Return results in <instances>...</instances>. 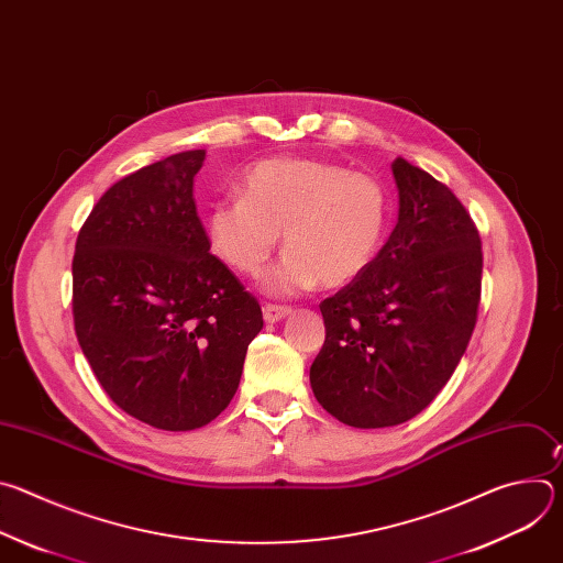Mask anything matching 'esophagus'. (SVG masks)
<instances>
[{"instance_id":"34e87169","label":"esophagus","mask_w":563,"mask_h":563,"mask_svg":"<svg viewBox=\"0 0 563 563\" xmlns=\"http://www.w3.org/2000/svg\"><path fill=\"white\" fill-rule=\"evenodd\" d=\"M287 313H291V307H287V305L267 302V305L263 307V318L267 320V323H278V320L285 318Z\"/></svg>"}]
</instances>
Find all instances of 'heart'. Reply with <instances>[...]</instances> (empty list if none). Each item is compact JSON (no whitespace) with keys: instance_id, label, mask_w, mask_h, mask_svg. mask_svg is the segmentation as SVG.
<instances>
[{"instance_id":"heart-1","label":"heart","mask_w":563,"mask_h":563,"mask_svg":"<svg viewBox=\"0 0 563 563\" xmlns=\"http://www.w3.org/2000/svg\"><path fill=\"white\" fill-rule=\"evenodd\" d=\"M387 227L380 180L309 157L263 159L245 174L243 198H222L207 216L213 254L245 276L265 269L283 233L287 254L267 276L272 294L352 283L376 261Z\"/></svg>"}]
</instances>
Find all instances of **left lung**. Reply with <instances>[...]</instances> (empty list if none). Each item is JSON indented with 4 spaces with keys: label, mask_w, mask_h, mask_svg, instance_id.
<instances>
[{
    "label": "left lung",
    "mask_w": 563,
    "mask_h": 563,
    "mask_svg": "<svg viewBox=\"0 0 563 563\" xmlns=\"http://www.w3.org/2000/svg\"><path fill=\"white\" fill-rule=\"evenodd\" d=\"M398 222L376 261L320 302L325 343L309 367L313 396L352 428L423 412L456 369L476 325L484 252L459 198L396 157Z\"/></svg>",
    "instance_id": "8db88e82"
}]
</instances>
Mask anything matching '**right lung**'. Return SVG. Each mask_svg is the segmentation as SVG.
Wrapping results in <instances>:
<instances>
[{"label": "right lung", "instance_id": "add662e5", "mask_svg": "<svg viewBox=\"0 0 563 563\" xmlns=\"http://www.w3.org/2000/svg\"><path fill=\"white\" fill-rule=\"evenodd\" d=\"M205 148L118 180L77 233L73 323L113 404L157 430L213 421L263 330L258 300L209 250L194 176Z\"/></svg>", "mask_w": 563, "mask_h": 563}]
</instances>
